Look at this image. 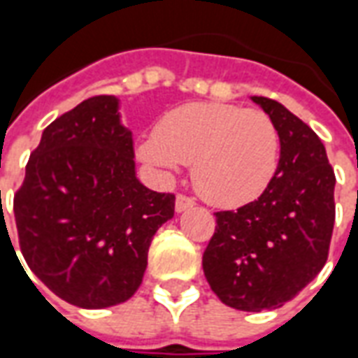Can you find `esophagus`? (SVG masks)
<instances>
[{"label":"esophagus","mask_w":358,"mask_h":358,"mask_svg":"<svg viewBox=\"0 0 358 358\" xmlns=\"http://www.w3.org/2000/svg\"><path fill=\"white\" fill-rule=\"evenodd\" d=\"M195 205V201L192 197H186V195H176V203H174V209L176 213H184V210L192 209Z\"/></svg>","instance_id":"34e87169"}]
</instances>
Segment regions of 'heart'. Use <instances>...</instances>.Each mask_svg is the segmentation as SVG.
Here are the masks:
<instances>
[{"label":"heart","instance_id":"1","mask_svg":"<svg viewBox=\"0 0 358 358\" xmlns=\"http://www.w3.org/2000/svg\"><path fill=\"white\" fill-rule=\"evenodd\" d=\"M138 157L171 178L186 163L195 189L213 205L255 201L274 178L280 136L272 118L234 103H187L164 115L138 143Z\"/></svg>","mask_w":358,"mask_h":358}]
</instances>
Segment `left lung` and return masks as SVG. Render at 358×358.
I'll use <instances>...</instances> for the list:
<instances>
[{"label":"left lung","instance_id":"8db88e82","mask_svg":"<svg viewBox=\"0 0 358 358\" xmlns=\"http://www.w3.org/2000/svg\"><path fill=\"white\" fill-rule=\"evenodd\" d=\"M280 136L274 178L255 201L217 213L203 272L224 305L272 310L315 280L328 259L336 176L320 138L282 103L253 95Z\"/></svg>","mask_w":358,"mask_h":358}]
</instances>
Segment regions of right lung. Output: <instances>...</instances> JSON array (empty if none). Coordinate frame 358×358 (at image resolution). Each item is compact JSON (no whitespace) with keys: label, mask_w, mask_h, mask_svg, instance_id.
Wrapping results in <instances>:
<instances>
[{"label":"right lung","mask_w":358,"mask_h":358,"mask_svg":"<svg viewBox=\"0 0 358 358\" xmlns=\"http://www.w3.org/2000/svg\"><path fill=\"white\" fill-rule=\"evenodd\" d=\"M174 195L136 176L120 99L95 95L42 134L15 195L24 261L57 297L80 308L124 303L140 287ZM27 272V270H24Z\"/></svg>","instance_id":"add662e5"}]
</instances>
